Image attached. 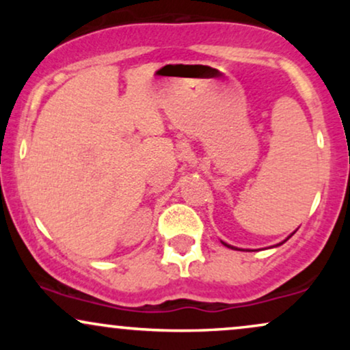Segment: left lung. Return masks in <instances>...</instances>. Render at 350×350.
<instances>
[{
    "label": "left lung",
    "instance_id": "1",
    "mask_svg": "<svg viewBox=\"0 0 350 350\" xmlns=\"http://www.w3.org/2000/svg\"><path fill=\"white\" fill-rule=\"evenodd\" d=\"M288 239H290V237H288ZM226 245V247H228V248H234V250H239V248H235V247H232V245H227V243H224Z\"/></svg>",
    "mask_w": 350,
    "mask_h": 350
}]
</instances>
